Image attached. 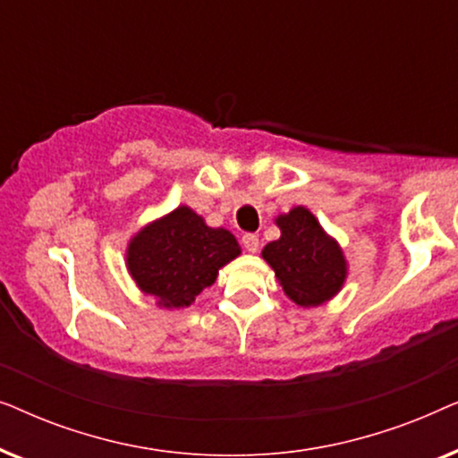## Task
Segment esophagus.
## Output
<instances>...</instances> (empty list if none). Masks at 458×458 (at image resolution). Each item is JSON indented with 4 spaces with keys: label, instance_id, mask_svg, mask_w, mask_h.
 Listing matches in <instances>:
<instances>
[{
    "label": "esophagus",
    "instance_id": "obj_1",
    "mask_svg": "<svg viewBox=\"0 0 458 458\" xmlns=\"http://www.w3.org/2000/svg\"><path fill=\"white\" fill-rule=\"evenodd\" d=\"M242 243H243V248L248 250V252H256V250H259V246H260V242H259V235H254V233H246L242 237Z\"/></svg>",
    "mask_w": 458,
    "mask_h": 458
}]
</instances>
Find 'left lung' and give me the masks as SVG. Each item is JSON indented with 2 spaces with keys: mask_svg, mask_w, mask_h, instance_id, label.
<instances>
[{
  "mask_svg": "<svg viewBox=\"0 0 458 458\" xmlns=\"http://www.w3.org/2000/svg\"><path fill=\"white\" fill-rule=\"evenodd\" d=\"M281 237L262 250L284 287L285 296L298 306H321L342 290L348 262L334 237L325 233L315 215L296 206L287 215L275 218Z\"/></svg>",
  "mask_w": 458,
  "mask_h": 458,
  "instance_id": "obj_1",
  "label": "left lung"
}]
</instances>
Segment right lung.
<instances>
[{
	"label": "right lung",
	"mask_w": 458,
	"mask_h": 458,
	"mask_svg": "<svg viewBox=\"0 0 458 458\" xmlns=\"http://www.w3.org/2000/svg\"><path fill=\"white\" fill-rule=\"evenodd\" d=\"M242 254L233 233L212 229L190 206H179L131 237L127 268L137 287L165 309H185Z\"/></svg>",
	"instance_id": "right-lung-1"
}]
</instances>
